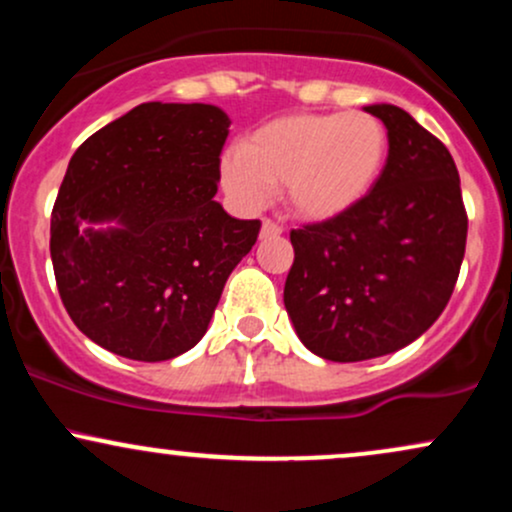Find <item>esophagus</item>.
I'll return each mask as SVG.
<instances>
[{"label":"esophagus","instance_id":"34e87169","mask_svg":"<svg viewBox=\"0 0 512 512\" xmlns=\"http://www.w3.org/2000/svg\"><path fill=\"white\" fill-rule=\"evenodd\" d=\"M262 238H276V236H281V226L276 221H272V219H262V233H260Z\"/></svg>","mask_w":512,"mask_h":512}]
</instances>
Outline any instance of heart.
Returning <instances> with one entry per match:
<instances>
[{"mask_svg": "<svg viewBox=\"0 0 512 512\" xmlns=\"http://www.w3.org/2000/svg\"><path fill=\"white\" fill-rule=\"evenodd\" d=\"M390 129L370 113L289 115L250 132L221 163L226 192L260 209L267 190L301 221L351 214L378 190L390 166Z\"/></svg>", "mask_w": 512, "mask_h": 512, "instance_id": "obj_1", "label": "heart"}]
</instances>
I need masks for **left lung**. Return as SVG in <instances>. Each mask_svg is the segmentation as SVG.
I'll list each match as a JSON object with an SVG mask.
<instances>
[{"mask_svg": "<svg viewBox=\"0 0 512 512\" xmlns=\"http://www.w3.org/2000/svg\"><path fill=\"white\" fill-rule=\"evenodd\" d=\"M390 129V166L351 214L293 228L284 305L301 342L337 363L421 337L448 305L467 245L450 151L397 105H368Z\"/></svg>", "mask_w": 512, "mask_h": 512, "instance_id": "left-lung-1", "label": "left lung"}]
</instances>
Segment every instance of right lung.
<instances>
[{"label":"right lung","instance_id":"1","mask_svg":"<svg viewBox=\"0 0 512 512\" xmlns=\"http://www.w3.org/2000/svg\"><path fill=\"white\" fill-rule=\"evenodd\" d=\"M228 125L216 105L142 103L76 149L52 209L50 255L64 308L91 342L156 363L204 337L262 226L214 202ZM101 220L118 228H80Z\"/></svg>","mask_w":512,"mask_h":512}]
</instances>
